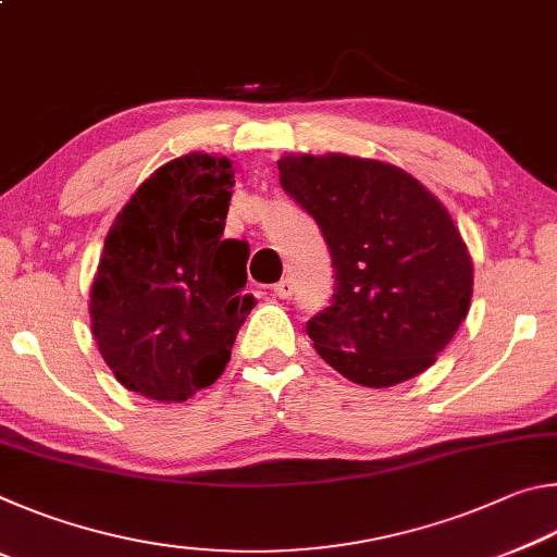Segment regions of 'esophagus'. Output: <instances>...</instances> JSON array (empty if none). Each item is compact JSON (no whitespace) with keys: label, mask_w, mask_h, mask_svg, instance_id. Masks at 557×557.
I'll return each mask as SVG.
<instances>
[{"label":"esophagus","mask_w":557,"mask_h":557,"mask_svg":"<svg viewBox=\"0 0 557 557\" xmlns=\"http://www.w3.org/2000/svg\"><path fill=\"white\" fill-rule=\"evenodd\" d=\"M272 292H275L280 299H289L292 292H295V285H292L289 277H282L277 285H272Z\"/></svg>","instance_id":"obj_1"}]
</instances>
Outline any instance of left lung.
Listing matches in <instances>:
<instances>
[{
	"label": "left lung",
	"instance_id": "obj_1",
	"mask_svg": "<svg viewBox=\"0 0 557 557\" xmlns=\"http://www.w3.org/2000/svg\"><path fill=\"white\" fill-rule=\"evenodd\" d=\"M277 166L332 252V305L307 322L317 354L369 388L428 371L465 322L474 285L445 206L375 159L287 154Z\"/></svg>",
	"mask_w": 557,
	"mask_h": 557
}]
</instances>
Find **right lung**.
I'll list each match as a JSON object with an SVG mask.
<instances>
[{"mask_svg": "<svg viewBox=\"0 0 557 557\" xmlns=\"http://www.w3.org/2000/svg\"><path fill=\"white\" fill-rule=\"evenodd\" d=\"M233 184L225 157H178L112 223L90 289V326L132 393L184 403L231 361L256 307V297L243 295L248 243L223 238Z\"/></svg>", "mask_w": 557, "mask_h": 557, "instance_id": "1", "label": "right lung"}]
</instances>
